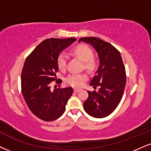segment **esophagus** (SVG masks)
I'll list each match as a JSON object with an SVG mask.
<instances>
[{
  "label": "esophagus",
  "mask_w": 151,
  "mask_h": 151,
  "mask_svg": "<svg viewBox=\"0 0 151 151\" xmlns=\"http://www.w3.org/2000/svg\"><path fill=\"white\" fill-rule=\"evenodd\" d=\"M73 90H74V92H78L81 90H80V89H78V88H74Z\"/></svg>",
  "instance_id": "esophagus-1"
}]
</instances>
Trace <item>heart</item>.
Returning <instances> with one entry per match:
<instances>
[{
  "instance_id": "b5f03b06",
  "label": "heart",
  "mask_w": 151,
  "mask_h": 151,
  "mask_svg": "<svg viewBox=\"0 0 151 151\" xmlns=\"http://www.w3.org/2000/svg\"><path fill=\"white\" fill-rule=\"evenodd\" d=\"M72 53L83 61L85 68L89 71H94L97 67V61L93 57V51L86 45L81 44L72 50ZM67 56L64 53L59 54L57 59V65L60 70H64L66 68ZM87 80L85 73H73L68 75L65 79L68 85L73 87H81Z\"/></svg>"
}]
</instances>
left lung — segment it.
Here are the masks:
<instances>
[{
    "label": "left lung",
    "mask_w": 151,
    "mask_h": 151,
    "mask_svg": "<svg viewBox=\"0 0 151 151\" xmlns=\"http://www.w3.org/2000/svg\"><path fill=\"white\" fill-rule=\"evenodd\" d=\"M78 41L92 45L99 57V67L90 83L94 89L99 88L98 92H87L83 108L94 118H104L114 111L122 99L126 84L125 67L120 52L109 42L95 37L81 38Z\"/></svg>",
    "instance_id": "obj_1"
}]
</instances>
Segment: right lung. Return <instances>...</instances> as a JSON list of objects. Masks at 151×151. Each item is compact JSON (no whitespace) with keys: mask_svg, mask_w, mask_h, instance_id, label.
<instances>
[{"mask_svg":"<svg viewBox=\"0 0 151 151\" xmlns=\"http://www.w3.org/2000/svg\"><path fill=\"white\" fill-rule=\"evenodd\" d=\"M76 40L74 38L46 39L26 59L21 76L22 93L29 109L40 120H57L66 110L73 88L59 87L52 91L50 84L52 81L61 84V80L56 77L57 57Z\"/></svg>","mask_w":151,"mask_h":151,"instance_id":"1","label":"right lung"}]
</instances>
